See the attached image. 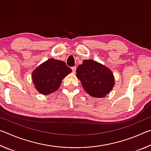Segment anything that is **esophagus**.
Wrapping results in <instances>:
<instances>
[{
  "label": "esophagus",
  "instance_id": "obj_1",
  "mask_svg": "<svg viewBox=\"0 0 151 151\" xmlns=\"http://www.w3.org/2000/svg\"><path fill=\"white\" fill-rule=\"evenodd\" d=\"M71 69H72L73 72L74 73H76V66H73V67L71 68Z\"/></svg>",
  "mask_w": 151,
  "mask_h": 151
}]
</instances>
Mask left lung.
Segmentation results:
<instances>
[{
  "mask_svg": "<svg viewBox=\"0 0 151 151\" xmlns=\"http://www.w3.org/2000/svg\"><path fill=\"white\" fill-rule=\"evenodd\" d=\"M76 73L84 90L95 98L105 97L114 86V77L111 70L95 60H84Z\"/></svg>",
  "mask_w": 151,
  "mask_h": 151,
  "instance_id": "1",
  "label": "left lung"
}]
</instances>
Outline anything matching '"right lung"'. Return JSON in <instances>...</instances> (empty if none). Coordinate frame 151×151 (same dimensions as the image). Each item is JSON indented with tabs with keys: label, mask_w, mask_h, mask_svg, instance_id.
<instances>
[{
	"label": "right lung",
	"mask_w": 151,
	"mask_h": 151,
	"mask_svg": "<svg viewBox=\"0 0 151 151\" xmlns=\"http://www.w3.org/2000/svg\"><path fill=\"white\" fill-rule=\"evenodd\" d=\"M71 72L65 62L52 58L33 70L32 82L39 93L47 95L57 91L63 79Z\"/></svg>",
	"instance_id": "obj_1"
}]
</instances>
